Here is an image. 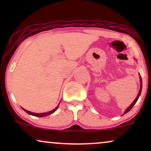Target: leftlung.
<instances>
[{
    "label": "left lung",
    "instance_id": "8db88e82",
    "mask_svg": "<svg viewBox=\"0 0 151 151\" xmlns=\"http://www.w3.org/2000/svg\"><path fill=\"white\" fill-rule=\"evenodd\" d=\"M142 78L140 77V90H139V93H138V95H137V98H135V100H134V102L132 103V104L130 105V106H129L128 107V109H127V110L125 111V112H124V113L123 115H124L125 113H128L129 112V111L131 110V109L133 108V106H134V105H135V104L136 102H137V100H138V98H139V96H140V94H141V91H142Z\"/></svg>",
    "mask_w": 151,
    "mask_h": 151
}]
</instances>
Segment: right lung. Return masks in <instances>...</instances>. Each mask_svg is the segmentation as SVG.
<instances>
[{"mask_svg": "<svg viewBox=\"0 0 151 151\" xmlns=\"http://www.w3.org/2000/svg\"><path fill=\"white\" fill-rule=\"evenodd\" d=\"M59 104H58V106H59ZM58 106L56 107V108H55L54 109H53L52 111H49V112H47V113H35L31 112V111H27V110H25V109H23V110H24V111H25V112H26L27 113H28V114H29V115H34V116H36V117H45V116H47V115H49L51 114V113H54L55 111L57 110V109L58 108Z\"/></svg>", "mask_w": 151, "mask_h": 151, "instance_id": "add662e5", "label": "right lung"}]
</instances>
